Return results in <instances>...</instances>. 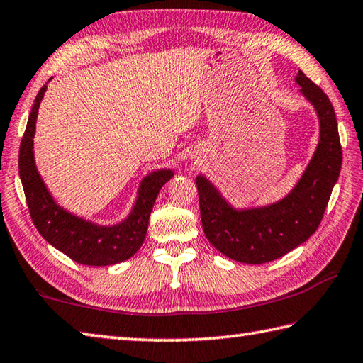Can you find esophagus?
Returning a JSON list of instances; mask_svg holds the SVG:
<instances>
[{"label": "esophagus", "instance_id": "34e87169", "mask_svg": "<svg viewBox=\"0 0 363 363\" xmlns=\"http://www.w3.org/2000/svg\"><path fill=\"white\" fill-rule=\"evenodd\" d=\"M195 159H196V160H198V157H195Z\"/></svg>", "mask_w": 363, "mask_h": 363}]
</instances>
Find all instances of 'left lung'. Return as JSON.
Masks as SVG:
<instances>
[{"label": "left lung", "mask_w": 363, "mask_h": 363, "mask_svg": "<svg viewBox=\"0 0 363 363\" xmlns=\"http://www.w3.org/2000/svg\"><path fill=\"white\" fill-rule=\"evenodd\" d=\"M295 82L318 118V143L287 195L264 206L237 207L206 177H195L203 229L215 248L242 264H265L304 243L317 230L342 168L334 107L318 86L298 72Z\"/></svg>", "instance_id": "8db88e82"}]
</instances>
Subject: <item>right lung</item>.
Wrapping results in <instances>:
<instances>
[{
	"instance_id": "1",
	"label": "right lung",
	"mask_w": 363,
	"mask_h": 363,
	"mask_svg": "<svg viewBox=\"0 0 363 363\" xmlns=\"http://www.w3.org/2000/svg\"><path fill=\"white\" fill-rule=\"evenodd\" d=\"M45 91L46 84L34 99L18 154V173L30 218L46 242L78 264L106 267L130 259L145 240L160 189L172 179L174 172L172 168H159L146 174L138 184L129 213L113 225H99L64 209L46 187L34 156L35 123Z\"/></svg>"
}]
</instances>
